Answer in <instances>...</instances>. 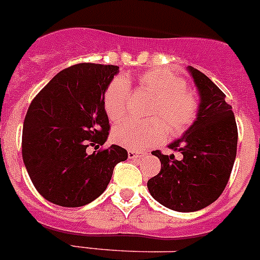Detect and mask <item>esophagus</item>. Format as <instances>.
<instances>
[{
    "label": "esophagus",
    "instance_id": "34e87169",
    "mask_svg": "<svg viewBox=\"0 0 260 260\" xmlns=\"http://www.w3.org/2000/svg\"><path fill=\"white\" fill-rule=\"evenodd\" d=\"M144 153L142 152V151H135V150H128L127 151V156L128 158H139L142 157Z\"/></svg>",
    "mask_w": 260,
    "mask_h": 260
}]
</instances>
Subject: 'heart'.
I'll return each mask as SVG.
<instances>
[{
	"label": "heart",
	"mask_w": 260,
	"mask_h": 260,
	"mask_svg": "<svg viewBox=\"0 0 260 260\" xmlns=\"http://www.w3.org/2000/svg\"><path fill=\"white\" fill-rule=\"evenodd\" d=\"M138 88L155 98L150 108V116L158 117L148 122L123 121L113 130V139L128 150H142L164 141L167 125L174 133L189 127L198 113V100L187 88L185 79L164 70L146 71L138 79ZM132 102V89L127 79L114 78L104 93V109L112 121H118L127 113ZM166 122L164 123V121Z\"/></svg>",
	"instance_id": "b5f03b06"
}]
</instances>
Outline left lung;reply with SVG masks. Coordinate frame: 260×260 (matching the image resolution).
<instances>
[{"instance_id":"8db88e82","label":"left lung","mask_w":260,"mask_h":260,"mask_svg":"<svg viewBox=\"0 0 260 260\" xmlns=\"http://www.w3.org/2000/svg\"><path fill=\"white\" fill-rule=\"evenodd\" d=\"M199 91L197 119L182 138L169 148L174 155L153 151L161 171L147 182L151 195L165 207L178 212H194L219 198L228 183L237 153V123L225 95L202 71L189 66Z\"/></svg>"}]
</instances>
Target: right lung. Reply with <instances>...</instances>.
<instances>
[{"label":"right lung","instance_id":"obj_1","mask_svg":"<svg viewBox=\"0 0 260 260\" xmlns=\"http://www.w3.org/2000/svg\"><path fill=\"white\" fill-rule=\"evenodd\" d=\"M118 66L78 63L59 71L35 96L22 135L23 162L39 194L62 207H82L104 192L127 151L112 144L104 93Z\"/></svg>","mask_w":260,"mask_h":260}]
</instances>
